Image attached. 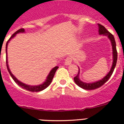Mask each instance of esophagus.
Segmentation results:
<instances>
[{"instance_id": "1", "label": "esophagus", "mask_w": 124, "mask_h": 124, "mask_svg": "<svg viewBox=\"0 0 124 124\" xmlns=\"http://www.w3.org/2000/svg\"><path fill=\"white\" fill-rule=\"evenodd\" d=\"M71 62H72V59L71 57L68 56V57H67V58L65 59V64L66 65H70L71 63Z\"/></svg>"}]
</instances>
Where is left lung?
Instances as JSON below:
<instances>
[{
    "instance_id": "obj_1",
    "label": "left lung",
    "mask_w": 124,
    "mask_h": 124,
    "mask_svg": "<svg viewBox=\"0 0 124 124\" xmlns=\"http://www.w3.org/2000/svg\"><path fill=\"white\" fill-rule=\"evenodd\" d=\"M98 26H99V34H103V35L104 36H107L108 38V39H110V41H111V46H112L113 49V61L112 67H111V70H110V71H109V73H108L102 79L99 80V81H97L93 83H85L80 80V79H79V72L80 71H79V72H78V74H77L76 76H75L74 78V82H75L76 84L78 86H80L82 88L85 89V90H94V89L98 88L102 86L107 81H108V80L110 79L111 76L112 75L114 70H115V67H116V62H117V50H116V42H115V38H114L113 35L112 34H111V33H110V32L103 26V25L98 23Z\"/></svg>"
}]
</instances>
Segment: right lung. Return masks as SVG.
<instances>
[{"label":"right lung","mask_w":124,"mask_h":124,"mask_svg":"<svg viewBox=\"0 0 124 124\" xmlns=\"http://www.w3.org/2000/svg\"><path fill=\"white\" fill-rule=\"evenodd\" d=\"M24 32H25V30H24L23 28L19 29V30H17V31H16L15 33H14V34H13V35L11 36V38H9V40L7 41V44H6V55H7V56H6V63H7V69H8V72H9V74L11 75V78H13V80H14V82H15L18 85H19V86H21L22 88L25 89V90H28V91H32V92H38V91H42V90H44V89H45L46 88H47L48 86L50 85V84H51V82H52L54 76V74H55V73H56V70H57V68H59L58 67H55L54 68H53L52 70H51V71L50 72L49 74L48 75L47 78H46V80H45V81L44 82L43 84H40V85H35V86L26 85V84H23V83L22 82L19 81V80H18V79H17V78H16V77L14 76L13 74H12V73L11 72L10 70H9V66H8V60H7L8 59V57H7V46H8V42H9V41H10L11 39L12 38H14V37L17 34V33H24Z\"/></svg>","instance_id":"add662e5"}]
</instances>
